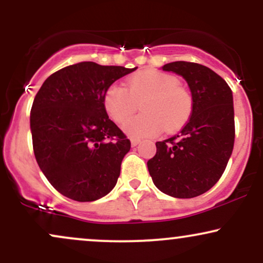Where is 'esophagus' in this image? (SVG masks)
<instances>
[{
	"label": "esophagus",
	"instance_id": "esophagus-1",
	"mask_svg": "<svg viewBox=\"0 0 263 263\" xmlns=\"http://www.w3.org/2000/svg\"><path fill=\"white\" fill-rule=\"evenodd\" d=\"M138 143H140V141H138V140H131V146L132 147L138 146Z\"/></svg>",
	"mask_w": 263,
	"mask_h": 263
}]
</instances>
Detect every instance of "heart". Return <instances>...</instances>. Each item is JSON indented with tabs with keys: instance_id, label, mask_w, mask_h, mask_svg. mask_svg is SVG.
Returning a JSON list of instances; mask_svg holds the SVG:
<instances>
[{
	"instance_id": "obj_1",
	"label": "heart",
	"mask_w": 263,
	"mask_h": 263,
	"mask_svg": "<svg viewBox=\"0 0 263 263\" xmlns=\"http://www.w3.org/2000/svg\"><path fill=\"white\" fill-rule=\"evenodd\" d=\"M141 104L142 114L128 119ZM104 106L115 122L122 123L131 138L155 137L163 128L172 132L185 125L193 112V98L179 80L156 70L136 73L127 80V89L112 84L104 96Z\"/></svg>"
}]
</instances>
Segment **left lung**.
<instances>
[{
	"label": "left lung",
	"instance_id": "1",
	"mask_svg": "<svg viewBox=\"0 0 263 263\" xmlns=\"http://www.w3.org/2000/svg\"><path fill=\"white\" fill-rule=\"evenodd\" d=\"M162 69L186 81L193 112L179 134L157 142V153L147 167L162 193L194 198L215 185L231 157L235 141L232 91L215 71L197 63L173 62Z\"/></svg>",
	"mask_w": 263,
	"mask_h": 263
}]
</instances>
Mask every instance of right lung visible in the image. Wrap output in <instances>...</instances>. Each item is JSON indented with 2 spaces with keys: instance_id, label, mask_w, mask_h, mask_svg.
Instances as JSON below:
<instances>
[{
  "instance_id": "1",
  "label": "right lung",
  "mask_w": 263,
  "mask_h": 263,
  "mask_svg": "<svg viewBox=\"0 0 263 263\" xmlns=\"http://www.w3.org/2000/svg\"><path fill=\"white\" fill-rule=\"evenodd\" d=\"M137 68L83 62L47 78L31 110L35 159L64 197L93 201L116 185L131 142L108 119L106 90Z\"/></svg>"
}]
</instances>
